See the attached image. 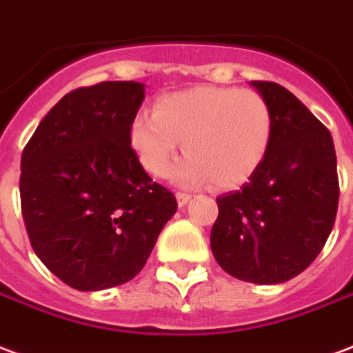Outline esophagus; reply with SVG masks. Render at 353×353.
Returning <instances> with one entry per match:
<instances>
[{"label":"esophagus","instance_id":"obj_1","mask_svg":"<svg viewBox=\"0 0 353 353\" xmlns=\"http://www.w3.org/2000/svg\"><path fill=\"white\" fill-rule=\"evenodd\" d=\"M190 199H192V195L190 194H184V192H179V194H176L179 207H184V205H188V203H190Z\"/></svg>","mask_w":353,"mask_h":353}]
</instances>
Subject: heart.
Returning <instances> with one entry per match:
<instances>
[{"mask_svg": "<svg viewBox=\"0 0 353 353\" xmlns=\"http://www.w3.org/2000/svg\"><path fill=\"white\" fill-rule=\"evenodd\" d=\"M271 139L272 110L263 95L222 86L161 95L154 112H139L130 125L131 148L154 176H165L184 141L188 156L171 171L182 186H243L263 165Z\"/></svg>", "mask_w": 353, "mask_h": 353, "instance_id": "1", "label": "heart"}]
</instances>
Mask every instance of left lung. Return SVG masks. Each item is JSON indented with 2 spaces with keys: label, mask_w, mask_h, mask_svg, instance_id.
<instances>
[{
  "label": "left lung",
  "mask_w": 353,
  "mask_h": 353,
  "mask_svg": "<svg viewBox=\"0 0 353 353\" xmlns=\"http://www.w3.org/2000/svg\"><path fill=\"white\" fill-rule=\"evenodd\" d=\"M250 84L271 105V146L258 173L216 199L210 248L231 276L280 284L312 263L333 230L335 145L327 128L290 90L274 82Z\"/></svg>",
  "instance_id": "left-lung-1"
}]
</instances>
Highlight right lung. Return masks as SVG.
Segmentation results:
<instances>
[{"label": "right lung", "mask_w": 353, "mask_h": 353, "mask_svg": "<svg viewBox=\"0 0 353 353\" xmlns=\"http://www.w3.org/2000/svg\"><path fill=\"white\" fill-rule=\"evenodd\" d=\"M145 84L99 82L48 110L22 152L20 199L37 258L79 292L131 280L145 267L176 199L139 163L131 120Z\"/></svg>", "instance_id": "right-lung-1"}]
</instances>
